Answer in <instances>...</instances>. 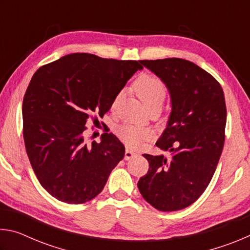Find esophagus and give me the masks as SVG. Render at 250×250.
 I'll return each mask as SVG.
<instances>
[{
    "instance_id": "obj_1",
    "label": "esophagus",
    "mask_w": 250,
    "mask_h": 250,
    "mask_svg": "<svg viewBox=\"0 0 250 250\" xmlns=\"http://www.w3.org/2000/svg\"><path fill=\"white\" fill-rule=\"evenodd\" d=\"M134 156H137V153H134V152H132L131 150H125V160H131L132 158H134Z\"/></svg>"
}]
</instances>
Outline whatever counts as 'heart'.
I'll list each match as a JSON object with an SVG mask.
<instances>
[{"instance_id":"heart-1","label":"heart","mask_w":250,"mask_h":250,"mask_svg":"<svg viewBox=\"0 0 250 250\" xmlns=\"http://www.w3.org/2000/svg\"><path fill=\"white\" fill-rule=\"evenodd\" d=\"M137 96L150 110H160L167 98V87L162 80L154 75L142 74L135 79L133 83ZM124 92L120 91L113 99L112 107L115 108L121 100ZM117 134L120 140L131 149H138L143 142L151 137V132L146 128L132 125H124L118 128Z\"/></svg>"}]
</instances>
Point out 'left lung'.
<instances>
[{
    "label": "left lung",
    "instance_id": "left-lung-1",
    "mask_svg": "<svg viewBox=\"0 0 250 250\" xmlns=\"http://www.w3.org/2000/svg\"><path fill=\"white\" fill-rule=\"evenodd\" d=\"M140 62L170 91L172 112L156 146L172 155L143 154L149 171L139 180V191L156 209H183L204 193L221 158L226 125L224 92L213 76L186 59Z\"/></svg>",
    "mask_w": 250,
    "mask_h": 250
}]
</instances>
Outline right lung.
Here are the masks:
<instances>
[{
    "label": "right lung",
    "instance_id": "right-lung-1",
    "mask_svg": "<svg viewBox=\"0 0 250 250\" xmlns=\"http://www.w3.org/2000/svg\"><path fill=\"white\" fill-rule=\"evenodd\" d=\"M142 68L140 61L75 53L34 74L22 108L25 147L37 180L58 201L92 200L124 159L125 146L112 133L88 145L86 124L109 111L116 95Z\"/></svg>",
    "mask_w": 250,
    "mask_h": 250
}]
</instances>
